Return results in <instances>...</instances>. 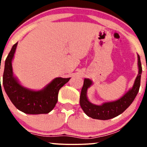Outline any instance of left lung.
Returning a JSON list of instances; mask_svg holds the SVG:
<instances>
[{"mask_svg":"<svg viewBox=\"0 0 147 147\" xmlns=\"http://www.w3.org/2000/svg\"><path fill=\"white\" fill-rule=\"evenodd\" d=\"M138 60L139 72H138L136 81H135L134 85L132 88L129 92H126L122 98L117 101H115V102L104 103L100 106L95 105V104L90 103L87 98L86 92L87 89L92 85V82L88 79H84V86L82 88V92H81L79 103H80L81 107L83 109L84 113L88 117H92V119L106 120V119L117 117V115L122 113L131 105V103L136 98L138 91H139L140 86L141 74L142 69L140 58L138 55Z\"/></svg>","mask_w":147,"mask_h":147,"instance_id":"1","label":"left lung"}]
</instances>
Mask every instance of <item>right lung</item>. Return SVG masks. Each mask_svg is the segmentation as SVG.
Instances as JSON below:
<instances>
[{"instance_id": "add662e5", "label": "right lung", "mask_w": 147, "mask_h": 147, "mask_svg": "<svg viewBox=\"0 0 147 147\" xmlns=\"http://www.w3.org/2000/svg\"><path fill=\"white\" fill-rule=\"evenodd\" d=\"M17 44L16 43L13 45L5 63L3 77L5 90L12 104L22 112L33 115L48 113L56 105L60 88L70 78L57 77L41 90L34 91L25 88L18 84L12 73L11 60Z\"/></svg>"}]
</instances>
